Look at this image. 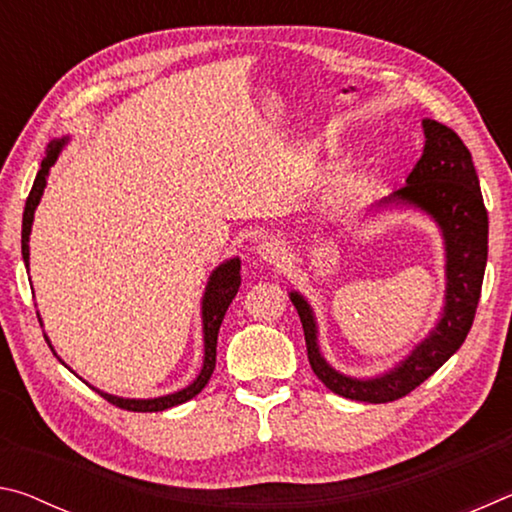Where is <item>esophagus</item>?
<instances>
[{
  "mask_svg": "<svg viewBox=\"0 0 512 512\" xmlns=\"http://www.w3.org/2000/svg\"><path fill=\"white\" fill-rule=\"evenodd\" d=\"M257 257L259 262H264L268 266H282L287 262V248H284L280 241H262L257 246Z\"/></svg>",
  "mask_w": 512,
  "mask_h": 512,
  "instance_id": "34e87169",
  "label": "esophagus"
}]
</instances>
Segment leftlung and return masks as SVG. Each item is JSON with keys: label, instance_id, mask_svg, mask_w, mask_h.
<instances>
[{"label": "left lung", "instance_id": "obj_1", "mask_svg": "<svg viewBox=\"0 0 512 512\" xmlns=\"http://www.w3.org/2000/svg\"><path fill=\"white\" fill-rule=\"evenodd\" d=\"M422 131L424 149L406 178V185L381 198L366 216L384 210H413L427 214L440 230L445 248V298L429 334L402 361L379 375H345L320 352L314 307L300 291H289L305 329L311 370L329 391L345 400L384 404L409 395L461 348L479 305L488 262V212L483 205L479 176L470 151L452 128L427 117L422 119Z\"/></svg>", "mask_w": 512, "mask_h": 512}]
</instances>
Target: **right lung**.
Instances as JSON below:
<instances>
[{
  "mask_svg": "<svg viewBox=\"0 0 512 512\" xmlns=\"http://www.w3.org/2000/svg\"><path fill=\"white\" fill-rule=\"evenodd\" d=\"M69 142V135L60 137V140H51L47 144V155L42 158L40 164V171L36 180H33V187H31V194L27 198V205H24V216H22V257H24V266H27V273H29V237H31V228H33V216H36V207L40 205V198L45 194V187H47V178H49V169L54 167L58 155L63 153V149ZM241 287V259L239 257H230L221 262L219 266L214 268L207 277V284H205V291H203V298H201V320H203V366L201 372H198L196 379L192 384L180 388L176 393H169V395H160V397H149V400H135V397H117V395H110V393H103L99 388H94L88 384L92 391H97L101 397H106L110 404L119 406V409H126V411H137V413H153V411H167L171 406H178V404H185L196 397L198 393L203 391L207 386V381H210L214 366H216V339H219V327L223 323V316L225 311H228L232 298L237 296V291ZM38 320L42 325V318L38 314ZM47 339V336H45ZM49 348L54 350V345L47 339ZM56 354V350H54Z\"/></svg>",
  "mask_w": 512,
  "mask_h": 512,
  "instance_id": "1",
  "label": "right lung"
}]
</instances>
